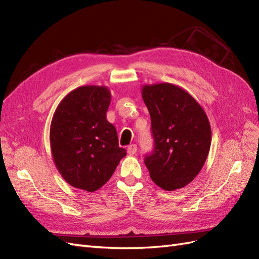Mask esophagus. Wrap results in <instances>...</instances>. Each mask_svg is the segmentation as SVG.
<instances>
[{"label":"esophagus","mask_w":259,"mask_h":259,"mask_svg":"<svg viewBox=\"0 0 259 259\" xmlns=\"http://www.w3.org/2000/svg\"><path fill=\"white\" fill-rule=\"evenodd\" d=\"M137 150H138V148H137L136 144H130L128 147V154H130V155L136 154Z\"/></svg>","instance_id":"1"}]
</instances>
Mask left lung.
Here are the masks:
<instances>
[{
	"instance_id": "obj_1",
	"label": "left lung",
	"mask_w": 259,
	"mask_h": 259,
	"mask_svg": "<svg viewBox=\"0 0 259 259\" xmlns=\"http://www.w3.org/2000/svg\"><path fill=\"white\" fill-rule=\"evenodd\" d=\"M151 116L154 150L144 163L158 187L173 191L195 180L207 160L211 127L203 108L182 88L170 83L142 86Z\"/></svg>"
}]
</instances>
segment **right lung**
<instances>
[{"instance_id": "obj_1", "label": "right lung", "mask_w": 259, "mask_h": 259, "mask_svg": "<svg viewBox=\"0 0 259 259\" xmlns=\"http://www.w3.org/2000/svg\"><path fill=\"white\" fill-rule=\"evenodd\" d=\"M110 101L106 86H79L62 99L52 117V157L59 173L74 188L96 191L127 154L119 147L115 125L106 119Z\"/></svg>"}]
</instances>
